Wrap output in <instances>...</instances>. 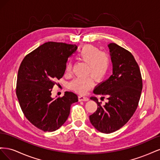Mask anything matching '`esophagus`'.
<instances>
[{
    "instance_id": "34e87169",
    "label": "esophagus",
    "mask_w": 160,
    "mask_h": 160,
    "mask_svg": "<svg viewBox=\"0 0 160 160\" xmlns=\"http://www.w3.org/2000/svg\"><path fill=\"white\" fill-rule=\"evenodd\" d=\"M89 100V98H88V97H85V96H83V95H80L79 96V101H88Z\"/></svg>"
}]
</instances>
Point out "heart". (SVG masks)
<instances>
[{
  "mask_svg": "<svg viewBox=\"0 0 160 160\" xmlns=\"http://www.w3.org/2000/svg\"><path fill=\"white\" fill-rule=\"evenodd\" d=\"M78 59L88 63L87 75L85 78H77L69 84V88L79 94H85L94 85V78L101 81L105 78L110 69L111 59L105 52L101 51L99 48L91 45H84L77 52ZM72 62H67L65 67L66 74H70Z\"/></svg>",
  "mask_w": 160,
  "mask_h": 160,
  "instance_id": "obj_1",
  "label": "heart"
}]
</instances>
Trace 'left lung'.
Returning a JSON list of instances; mask_svg holds the SVG:
<instances>
[{
  "instance_id": "left-lung-1",
  "label": "left lung",
  "mask_w": 160,
  "mask_h": 160,
  "mask_svg": "<svg viewBox=\"0 0 160 160\" xmlns=\"http://www.w3.org/2000/svg\"><path fill=\"white\" fill-rule=\"evenodd\" d=\"M108 47L113 74L97 87L93 93L107 96L109 102L101 106L95 97L90 98L98 105L89 116L90 122L104 133L114 132L128 122L137 109L143 88L141 71L132 53L115 43Z\"/></svg>"
}]
</instances>
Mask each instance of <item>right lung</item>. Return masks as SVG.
<instances>
[{
	"label": "right lung",
	"instance_id": "add662e5",
	"mask_svg": "<svg viewBox=\"0 0 160 160\" xmlns=\"http://www.w3.org/2000/svg\"><path fill=\"white\" fill-rule=\"evenodd\" d=\"M75 45L47 42L27 54L18 71L16 94L25 118L43 132H54L68 118L72 103L78 101L72 92L51 98V89L64 75L68 58Z\"/></svg>",
	"mask_w": 160,
	"mask_h": 160
}]
</instances>
